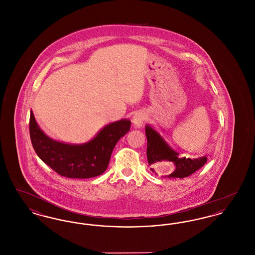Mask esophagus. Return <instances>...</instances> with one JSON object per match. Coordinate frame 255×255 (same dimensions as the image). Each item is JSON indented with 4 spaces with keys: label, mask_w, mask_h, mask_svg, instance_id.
I'll list each match as a JSON object with an SVG mask.
<instances>
[{
    "label": "esophagus",
    "mask_w": 255,
    "mask_h": 255,
    "mask_svg": "<svg viewBox=\"0 0 255 255\" xmlns=\"http://www.w3.org/2000/svg\"><path fill=\"white\" fill-rule=\"evenodd\" d=\"M146 116L143 112H137L133 115V125L134 128H140L143 124V122H145Z\"/></svg>",
    "instance_id": "obj_1"
}]
</instances>
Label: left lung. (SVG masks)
<instances>
[{
  "mask_svg": "<svg viewBox=\"0 0 255 255\" xmlns=\"http://www.w3.org/2000/svg\"><path fill=\"white\" fill-rule=\"evenodd\" d=\"M147 137V159L148 163L154 168L164 173L169 178H185L193 174L205 165L207 160L206 156L202 158H180L177 152L171 149L162 137L150 126H146ZM173 163V167L170 163Z\"/></svg>",
  "mask_w": 255,
  "mask_h": 255,
  "instance_id": "left-lung-1",
  "label": "left lung"
}]
</instances>
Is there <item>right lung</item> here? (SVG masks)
<instances>
[{
	"instance_id": "add662e5",
	"label": "right lung",
	"mask_w": 255,
	"mask_h": 255,
	"mask_svg": "<svg viewBox=\"0 0 255 255\" xmlns=\"http://www.w3.org/2000/svg\"><path fill=\"white\" fill-rule=\"evenodd\" d=\"M131 122L122 120L104 127L97 136L82 145H72L49 138L37 125L32 111L29 134L38 157L63 177L88 179L107 169L112 152L119 139L130 130Z\"/></svg>"
}]
</instances>
